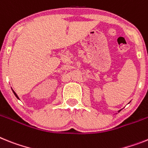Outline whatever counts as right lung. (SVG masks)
Instances as JSON below:
<instances>
[{
	"label": "right lung",
	"mask_w": 148,
	"mask_h": 148,
	"mask_svg": "<svg viewBox=\"0 0 148 148\" xmlns=\"http://www.w3.org/2000/svg\"><path fill=\"white\" fill-rule=\"evenodd\" d=\"M13 93H14V95H16V98H17V99H18V95H16V93L15 92H14V91H13Z\"/></svg>",
	"instance_id": "1"
}]
</instances>
